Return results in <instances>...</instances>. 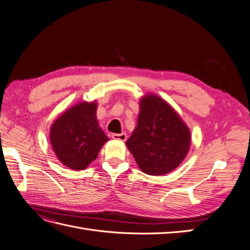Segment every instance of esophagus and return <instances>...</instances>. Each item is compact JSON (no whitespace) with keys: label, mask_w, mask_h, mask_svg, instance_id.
Masks as SVG:
<instances>
[{"label":"esophagus","mask_w":250,"mask_h":250,"mask_svg":"<svg viewBox=\"0 0 250 250\" xmlns=\"http://www.w3.org/2000/svg\"><path fill=\"white\" fill-rule=\"evenodd\" d=\"M111 138H112L113 140L124 142V141H126V139H127V135H126V133H113V134L111 135Z\"/></svg>","instance_id":"esophagus-1"}]
</instances>
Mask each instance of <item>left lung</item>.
<instances>
[{"label":"left lung","instance_id":"left-lung-1","mask_svg":"<svg viewBox=\"0 0 250 250\" xmlns=\"http://www.w3.org/2000/svg\"><path fill=\"white\" fill-rule=\"evenodd\" d=\"M191 132L169 103L154 94L140 100L137 127L126 141L139 168L148 175H165L185 160Z\"/></svg>","mask_w":250,"mask_h":250}]
</instances>
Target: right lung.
Wrapping results in <instances>:
<instances>
[{
    "mask_svg": "<svg viewBox=\"0 0 250 250\" xmlns=\"http://www.w3.org/2000/svg\"><path fill=\"white\" fill-rule=\"evenodd\" d=\"M97 102H80L58 117L50 129L53 150L65 167L83 170L108 141L97 120Z\"/></svg>",
    "mask_w": 250,
    "mask_h": 250,
    "instance_id": "right-lung-1",
    "label": "right lung"
}]
</instances>
